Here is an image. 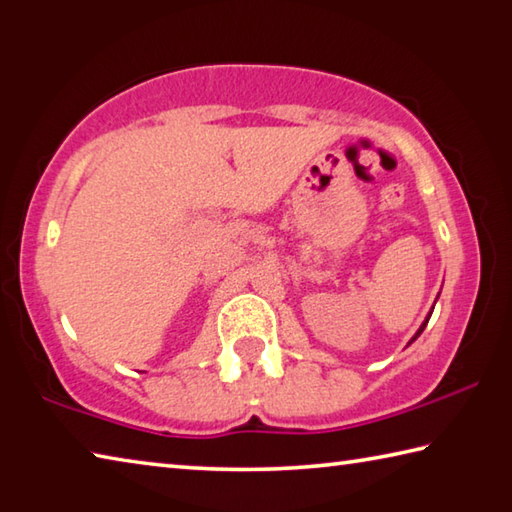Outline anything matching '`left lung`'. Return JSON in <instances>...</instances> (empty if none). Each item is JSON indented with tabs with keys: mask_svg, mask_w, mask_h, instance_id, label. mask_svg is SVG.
Listing matches in <instances>:
<instances>
[{
	"mask_svg": "<svg viewBox=\"0 0 512 512\" xmlns=\"http://www.w3.org/2000/svg\"><path fill=\"white\" fill-rule=\"evenodd\" d=\"M429 318H431V314H429V316H427V320H424V323H422V327H420V329H418V334H415V336H413V339H411V341H415V339H418V336H420V334H422V329H424V327H427V323H429Z\"/></svg>",
	"mask_w": 512,
	"mask_h": 512,
	"instance_id": "1",
	"label": "left lung"
}]
</instances>
